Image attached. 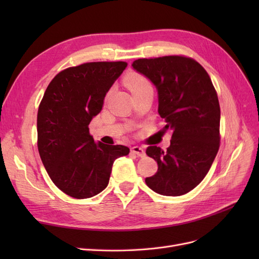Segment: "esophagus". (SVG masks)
<instances>
[{
	"label": "esophagus",
	"mask_w": 259,
	"mask_h": 259,
	"mask_svg": "<svg viewBox=\"0 0 259 259\" xmlns=\"http://www.w3.org/2000/svg\"><path fill=\"white\" fill-rule=\"evenodd\" d=\"M131 151H132V153L136 154L137 156H140V158H143V156H145V155H146V152H145L144 149H143V148H140V147H138V146L133 147V148L131 149Z\"/></svg>",
	"instance_id": "esophagus-1"
}]
</instances>
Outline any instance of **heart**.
I'll use <instances>...</instances> for the list:
<instances>
[{
    "label": "heart",
    "mask_w": 259,
    "mask_h": 259,
    "mask_svg": "<svg viewBox=\"0 0 259 259\" xmlns=\"http://www.w3.org/2000/svg\"><path fill=\"white\" fill-rule=\"evenodd\" d=\"M125 84L133 94V96L137 94H142L145 92L152 91V85L147 77L139 73H131L125 79Z\"/></svg>",
    "instance_id": "b5f03b06"
}]
</instances>
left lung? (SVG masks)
I'll use <instances>...</instances> for the list:
<instances>
[{"instance_id": "left-lung-1", "label": "left lung", "mask_w": 259, "mask_h": 259, "mask_svg": "<svg viewBox=\"0 0 259 259\" xmlns=\"http://www.w3.org/2000/svg\"><path fill=\"white\" fill-rule=\"evenodd\" d=\"M132 66L155 85L158 111L165 121L160 132H171L166 151L147 148L146 153L158 162V171L146 184L162 195H183L206 176L221 145L216 90L206 70L182 55L140 58Z\"/></svg>"}]
</instances>
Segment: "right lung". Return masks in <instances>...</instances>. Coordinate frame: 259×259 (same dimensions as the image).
Returning a JSON list of instances; mask_svg holds the SVG:
<instances>
[{"mask_svg": "<svg viewBox=\"0 0 259 259\" xmlns=\"http://www.w3.org/2000/svg\"><path fill=\"white\" fill-rule=\"evenodd\" d=\"M125 61L86 62L60 71L49 84L37 110V149L57 188L88 199L108 186L115 159L130 153L122 145L96 144L89 125Z\"/></svg>", "mask_w": 259, "mask_h": 259, "instance_id": "add662e5", "label": "right lung"}]
</instances>
